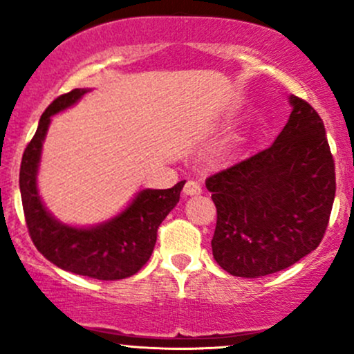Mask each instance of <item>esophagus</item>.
Instances as JSON below:
<instances>
[{"label": "esophagus", "instance_id": "esophagus-1", "mask_svg": "<svg viewBox=\"0 0 354 354\" xmlns=\"http://www.w3.org/2000/svg\"><path fill=\"white\" fill-rule=\"evenodd\" d=\"M185 194H189V196H193V194H200L201 193V185L198 181L194 180H188L185 183Z\"/></svg>", "mask_w": 354, "mask_h": 354}]
</instances>
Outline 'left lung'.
Returning <instances> with one entry per match:
<instances>
[{
  "mask_svg": "<svg viewBox=\"0 0 354 354\" xmlns=\"http://www.w3.org/2000/svg\"><path fill=\"white\" fill-rule=\"evenodd\" d=\"M290 100L293 111L273 145L206 178L216 206L213 256L233 276L295 265L330 223L336 174L323 120L308 101Z\"/></svg>",
  "mask_w": 354,
  "mask_h": 354,
  "instance_id": "left-lung-1",
  "label": "left lung"
}]
</instances>
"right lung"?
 <instances>
[{"instance_id":"1","label":"right lung","mask_w":354,"mask_h":354,"mask_svg":"<svg viewBox=\"0 0 354 354\" xmlns=\"http://www.w3.org/2000/svg\"><path fill=\"white\" fill-rule=\"evenodd\" d=\"M84 93L86 89H71L53 101L24 148L19 168L24 221L36 250L53 265L88 278L115 281L133 276L146 265L156 245L158 228L180 201L185 181L169 189H143L120 216L96 228H71L53 219L36 189L41 145L50 118L76 103Z\"/></svg>"}]
</instances>
